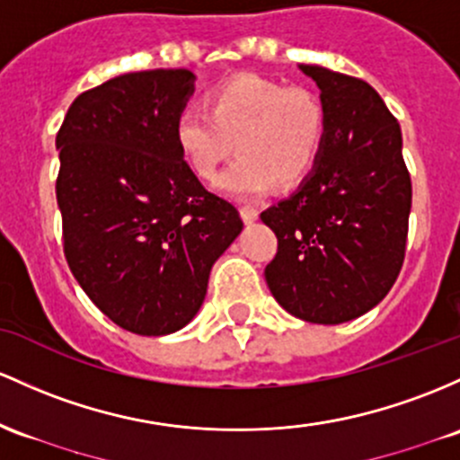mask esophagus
<instances>
[{
  "label": "esophagus",
  "mask_w": 460,
  "mask_h": 460,
  "mask_svg": "<svg viewBox=\"0 0 460 460\" xmlns=\"http://www.w3.org/2000/svg\"><path fill=\"white\" fill-rule=\"evenodd\" d=\"M240 216H242V220L246 222V225H251V222L257 220L260 211H257V207H253V205H242L240 207Z\"/></svg>",
  "instance_id": "esophagus-1"
}]
</instances>
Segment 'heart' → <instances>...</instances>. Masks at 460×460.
<instances>
[{
	"label": "heart",
	"instance_id": "b5f03b06",
	"mask_svg": "<svg viewBox=\"0 0 460 460\" xmlns=\"http://www.w3.org/2000/svg\"><path fill=\"white\" fill-rule=\"evenodd\" d=\"M174 137L191 172L235 199L266 196L279 181L299 183L314 168L325 137V111L305 87H284L257 74H238L207 93V109L188 107L174 122Z\"/></svg>",
	"mask_w": 460,
	"mask_h": 460
}]
</instances>
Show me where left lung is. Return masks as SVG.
<instances>
[{"mask_svg":"<svg viewBox=\"0 0 460 460\" xmlns=\"http://www.w3.org/2000/svg\"><path fill=\"white\" fill-rule=\"evenodd\" d=\"M299 69L321 89L325 137L299 190L261 211L277 235L264 275L292 316L338 325L367 314L395 284L412 185L400 124L377 91L319 65Z\"/></svg>","mask_w":460,"mask_h":460,"instance_id":"8db88e82","label":"left lung"}]
</instances>
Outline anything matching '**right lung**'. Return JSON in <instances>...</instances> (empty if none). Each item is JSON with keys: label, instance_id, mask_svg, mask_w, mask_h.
Returning <instances> with one entry per match:
<instances>
[{"label": "right lung", "instance_id": "right-lung-1", "mask_svg": "<svg viewBox=\"0 0 460 460\" xmlns=\"http://www.w3.org/2000/svg\"><path fill=\"white\" fill-rule=\"evenodd\" d=\"M194 80L190 69L111 78L74 100L57 135L69 269L102 314L139 336L194 319L211 266L244 226L176 146Z\"/></svg>", "mask_w": 460, "mask_h": 460}]
</instances>
